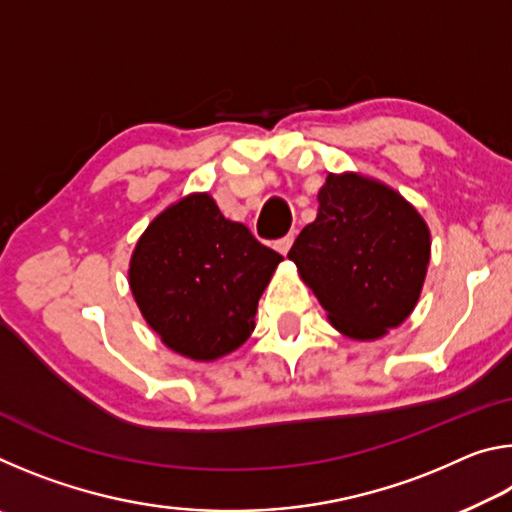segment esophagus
Here are the masks:
<instances>
[{
  "mask_svg": "<svg viewBox=\"0 0 512 512\" xmlns=\"http://www.w3.org/2000/svg\"><path fill=\"white\" fill-rule=\"evenodd\" d=\"M291 244H293V235H287V237L277 239V241H275V248H277V253L287 255V253H289V248H291Z\"/></svg>",
  "mask_w": 512,
  "mask_h": 512,
  "instance_id": "obj_1",
  "label": "esophagus"
}]
</instances>
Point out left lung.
I'll list each match as a JSON object with an SVG mask.
<instances>
[{"label": "left lung", "instance_id": "8db88e82", "mask_svg": "<svg viewBox=\"0 0 512 512\" xmlns=\"http://www.w3.org/2000/svg\"><path fill=\"white\" fill-rule=\"evenodd\" d=\"M318 216L289 259L345 336L372 341L404 323L429 264V228L415 207L377 180L329 173Z\"/></svg>", "mask_w": 512, "mask_h": 512}]
</instances>
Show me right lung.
<instances>
[{
	"label": "right lung",
	"mask_w": 512,
	"mask_h": 512,
	"mask_svg": "<svg viewBox=\"0 0 512 512\" xmlns=\"http://www.w3.org/2000/svg\"><path fill=\"white\" fill-rule=\"evenodd\" d=\"M282 255L228 221L207 194L155 219L131 259V289L160 339L183 357L212 361L255 329L262 291Z\"/></svg>",
	"instance_id": "add662e5"
}]
</instances>
